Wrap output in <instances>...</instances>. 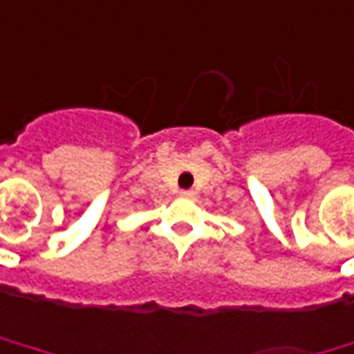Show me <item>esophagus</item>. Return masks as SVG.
Here are the masks:
<instances>
[{"instance_id":"34e87169","label":"esophagus","mask_w":354,"mask_h":354,"mask_svg":"<svg viewBox=\"0 0 354 354\" xmlns=\"http://www.w3.org/2000/svg\"><path fill=\"white\" fill-rule=\"evenodd\" d=\"M180 196H182V198H188V200H192L196 194H194L192 189H182V192H180Z\"/></svg>"}]
</instances>
